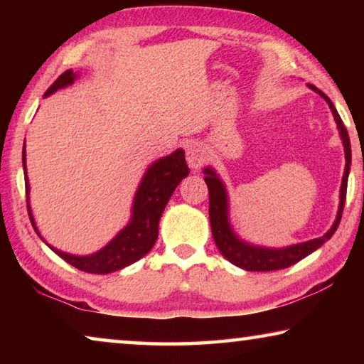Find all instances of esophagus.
Segmentation results:
<instances>
[{"label": "esophagus", "instance_id": "obj_1", "mask_svg": "<svg viewBox=\"0 0 364 364\" xmlns=\"http://www.w3.org/2000/svg\"><path fill=\"white\" fill-rule=\"evenodd\" d=\"M186 160H188V165L191 168L199 170L207 160V152L204 149V146H202L200 143H197V141L189 143L186 147Z\"/></svg>", "mask_w": 364, "mask_h": 364}]
</instances>
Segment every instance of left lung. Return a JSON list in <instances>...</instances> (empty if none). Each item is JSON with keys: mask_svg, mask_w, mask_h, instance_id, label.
Listing matches in <instances>:
<instances>
[{"mask_svg": "<svg viewBox=\"0 0 364 364\" xmlns=\"http://www.w3.org/2000/svg\"><path fill=\"white\" fill-rule=\"evenodd\" d=\"M308 88L315 91L323 100L329 104V109L332 115H334V120L337 123V130L341 134L342 144H343V152H345V170L342 176V184H341V202H338V210L334 223L329 228V231L321 237L311 239V241L306 242H299L287 245V247H264V245H257L244 241L232 230L231 221H230V197H228V191L225 183L221 181V178L217 175L212 167L204 168L205 175V183L208 188V199H210V208H208V215H210V226H212V234L213 241L217 244L218 250L221 252L228 262H231L236 267L242 268L245 271H276L291 267L300 262L301 258L310 255L311 252L321 247V245L329 241V239L334 236L337 231V226L341 223L342 212H343V204H345V196H347V181H348V173H350V164H352V147H350V138L347 133V128H345L341 115L334 107V104L326 96L321 90H318L316 86L308 85Z\"/></svg>", "mask_w": 364, "mask_h": 364, "instance_id": "obj_1", "label": "left lung"}]
</instances>
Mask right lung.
<instances>
[{
	"mask_svg": "<svg viewBox=\"0 0 364 364\" xmlns=\"http://www.w3.org/2000/svg\"><path fill=\"white\" fill-rule=\"evenodd\" d=\"M77 78L78 73L73 72L72 69L64 72L56 82L49 86L45 93V97L56 93L58 90H63L73 85ZM26 156V144H23L22 165L23 175H26L28 217L33 225V230L43 239L38 228H36L32 207H30V184L27 176ZM188 175L189 168L186 159H184L183 149H176L175 152L168 154L167 157H162L156 160V162H152L149 167H147L143 178H141L136 194H134L130 221H128L123 230L115 234L112 241L107 245H104L101 250L95 252V254L73 255L53 247V245L48 244L45 239H43V242H46L48 247L53 252H56V254L60 258H64L67 263H70L72 267L85 271V273L107 274L125 268L128 264L138 262L139 258H143L147 252L152 249V245L156 244L159 236V221L165 210V205H167V202L170 200V197L173 194L178 184H180L183 178H186Z\"/></svg>",
	"mask_w": 364,
	"mask_h": 364,
	"instance_id": "add662e5",
	"label": "right lung"
}]
</instances>
